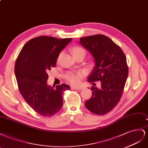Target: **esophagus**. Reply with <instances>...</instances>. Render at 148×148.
I'll use <instances>...</instances> for the list:
<instances>
[{
	"instance_id": "obj_1",
	"label": "esophagus",
	"mask_w": 148,
	"mask_h": 148,
	"mask_svg": "<svg viewBox=\"0 0 148 148\" xmlns=\"http://www.w3.org/2000/svg\"><path fill=\"white\" fill-rule=\"evenodd\" d=\"M71 89L72 90H81L82 88L81 87H74V86H71Z\"/></svg>"
}]
</instances>
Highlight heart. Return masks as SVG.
Returning a JSON list of instances; mask_svg holds the SVG:
<instances>
[{
    "label": "heart",
    "instance_id": "heart-1",
    "mask_svg": "<svg viewBox=\"0 0 148 148\" xmlns=\"http://www.w3.org/2000/svg\"><path fill=\"white\" fill-rule=\"evenodd\" d=\"M72 52H73V56L81 53L86 54L85 50L83 48L79 47V46H75V47H74L73 48V50H72ZM83 75L84 74L82 73H78L77 74H70L67 76V79L72 84L76 85V84H79L80 82H81V80L83 77Z\"/></svg>",
    "mask_w": 148,
    "mask_h": 148
}]
</instances>
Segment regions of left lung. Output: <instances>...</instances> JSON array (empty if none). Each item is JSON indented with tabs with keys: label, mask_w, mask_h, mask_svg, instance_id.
Instances as JSON below:
<instances>
[{
	"label": "left lung",
	"mask_w": 148,
	"mask_h": 148,
	"mask_svg": "<svg viewBox=\"0 0 148 148\" xmlns=\"http://www.w3.org/2000/svg\"><path fill=\"white\" fill-rule=\"evenodd\" d=\"M79 43L90 53L95 62L88 82L101 83L100 88L92 86V95L85 105L92 113L104 115L115 108L123 94L128 75L126 56L119 46L103 35L81 38Z\"/></svg>",
	"instance_id": "1"
}]
</instances>
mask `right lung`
Returning <instances> with one entry per match:
<instances>
[{
	"label": "right lung",
	"instance_id": "1",
	"mask_svg": "<svg viewBox=\"0 0 148 148\" xmlns=\"http://www.w3.org/2000/svg\"><path fill=\"white\" fill-rule=\"evenodd\" d=\"M71 38L40 36L25 44L15 65V74L21 95L33 110L43 116H51L63 105L64 92L70 86L62 84L48 86V72L54 67L61 51Z\"/></svg>",
	"mask_w": 148,
	"mask_h": 148
}]
</instances>
